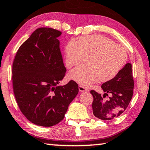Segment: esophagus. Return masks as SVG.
<instances>
[{"label":"esophagus","instance_id":"obj_1","mask_svg":"<svg viewBox=\"0 0 150 150\" xmlns=\"http://www.w3.org/2000/svg\"><path fill=\"white\" fill-rule=\"evenodd\" d=\"M78 89H79V91L80 92H86V91H88V90L86 88H85L84 86H82V85H80L79 86H78Z\"/></svg>","mask_w":150,"mask_h":150}]
</instances>
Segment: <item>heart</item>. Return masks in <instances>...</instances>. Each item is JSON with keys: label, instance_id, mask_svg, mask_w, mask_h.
Returning a JSON list of instances; mask_svg holds the SVG:
<instances>
[{"label": "heart", "instance_id": "heart-1", "mask_svg": "<svg viewBox=\"0 0 150 150\" xmlns=\"http://www.w3.org/2000/svg\"><path fill=\"white\" fill-rule=\"evenodd\" d=\"M68 68L87 60L89 64L75 68L70 76L85 87L99 80L107 82L117 76L127 59L126 51L113 41L100 35L82 36L78 41L72 39L64 49Z\"/></svg>", "mask_w": 150, "mask_h": 150}]
</instances>
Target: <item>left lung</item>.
I'll list each match as a JSON object with an SVG mask.
<instances>
[{
    "instance_id": "left-lung-1",
    "label": "left lung",
    "mask_w": 150,
    "mask_h": 150,
    "mask_svg": "<svg viewBox=\"0 0 150 150\" xmlns=\"http://www.w3.org/2000/svg\"><path fill=\"white\" fill-rule=\"evenodd\" d=\"M101 88L105 92L103 97L94 90L91 91L94 98L93 114L101 120H112L125 111L132 98L134 81L131 64H126L116 77L103 83ZM109 93L112 95L110 99L104 100L103 98Z\"/></svg>"
}]
</instances>
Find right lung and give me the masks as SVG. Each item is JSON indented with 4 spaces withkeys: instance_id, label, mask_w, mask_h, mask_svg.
I'll list each match as a JSON object with an SVG mask.
<instances>
[{
    "instance_id": "add662e5",
    "label": "right lung",
    "mask_w": 150,
    "mask_h": 150,
    "mask_svg": "<svg viewBox=\"0 0 150 150\" xmlns=\"http://www.w3.org/2000/svg\"><path fill=\"white\" fill-rule=\"evenodd\" d=\"M61 34L49 27L37 29L20 46L13 61V87L17 105L37 125L59 123L78 93L74 80L57 86L66 72L57 39Z\"/></svg>"
}]
</instances>
